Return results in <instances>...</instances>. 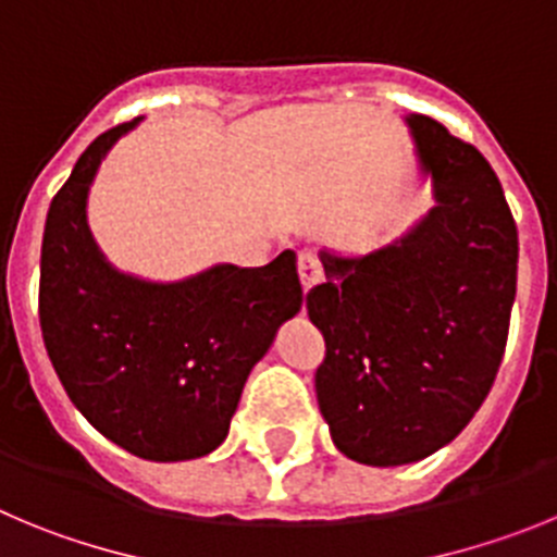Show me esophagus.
Masks as SVG:
<instances>
[{"label": "esophagus", "instance_id": "esophagus-1", "mask_svg": "<svg viewBox=\"0 0 557 557\" xmlns=\"http://www.w3.org/2000/svg\"><path fill=\"white\" fill-rule=\"evenodd\" d=\"M297 267H299V277H302V288L305 290L313 288V285L322 280V263H319V260H315L310 252L299 255Z\"/></svg>", "mask_w": 557, "mask_h": 557}]
</instances>
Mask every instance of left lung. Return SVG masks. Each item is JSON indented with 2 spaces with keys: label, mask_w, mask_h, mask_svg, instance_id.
<instances>
[{
  "label": "left lung",
  "mask_w": 557,
  "mask_h": 557,
  "mask_svg": "<svg viewBox=\"0 0 557 557\" xmlns=\"http://www.w3.org/2000/svg\"><path fill=\"white\" fill-rule=\"evenodd\" d=\"M435 208L399 242L344 258L308 290L324 335L315 399L333 444L366 466L422 460L488 397L508 341L519 235L488 160L410 113Z\"/></svg>",
  "instance_id": "left-lung-1"
}]
</instances>
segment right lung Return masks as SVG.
<instances>
[{"mask_svg": "<svg viewBox=\"0 0 557 557\" xmlns=\"http://www.w3.org/2000/svg\"><path fill=\"white\" fill-rule=\"evenodd\" d=\"M141 119L108 129L54 194L41 244L38 315L49 360L74 408L144 460H191L227 438L244 383L302 305L297 255L222 263L180 283L110 267L85 222L108 149Z\"/></svg>", "mask_w": 557, "mask_h": 557, "instance_id": "obj_1", "label": "right lung"}]
</instances>
